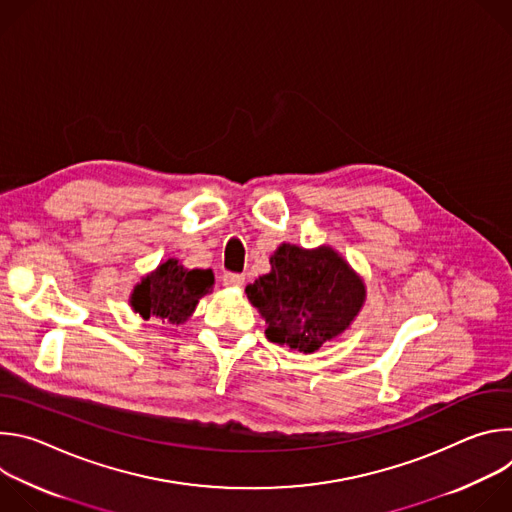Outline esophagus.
<instances>
[{
  "mask_svg": "<svg viewBox=\"0 0 512 512\" xmlns=\"http://www.w3.org/2000/svg\"><path fill=\"white\" fill-rule=\"evenodd\" d=\"M223 283L227 287H241L245 283V275H241V273H225L223 275Z\"/></svg>",
  "mask_w": 512,
  "mask_h": 512,
  "instance_id": "obj_1",
  "label": "esophagus"
}]
</instances>
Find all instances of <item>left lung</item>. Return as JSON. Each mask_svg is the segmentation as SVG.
<instances>
[{
  "label": "left lung",
  "mask_w": 512,
  "mask_h": 512,
  "mask_svg": "<svg viewBox=\"0 0 512 512\" xmlns=\"http://www.w3.org/2000/svg\"><path fill=\"white\" fill-rule=\"evenodd\" d=\"M269 263L245 294L265 318L267 340L289 350L316 352L352 324L367 298L360 275L332 247L283 243Z\"/></svg>",
  "instance_id": "8db88e82"
}]
</instances>
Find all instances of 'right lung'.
<instances>
[{
    "instance_id": "1",
    "label": "right lung",
    "mask_w": 512,
    "mask_h": 512,
    "mask_svg": "<svg viewBox=\"0 0 512 512\" xmlns=\"http://www.w3.org/2000/svg\"><path fill=\"white\" fill-rule=\"evenodd\" d=\"M212 285L214 273L210 269H186L178 259H168L141 277L131 291L129 304L143 320L158 318L178 326L194 314L198 300L210 294Z\"/></svg>"
}]
</instances>
